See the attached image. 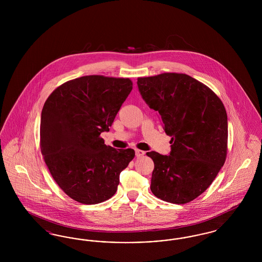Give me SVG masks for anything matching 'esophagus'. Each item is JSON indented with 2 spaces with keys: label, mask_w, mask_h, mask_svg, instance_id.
<instances>
[{
  "label": "esophagus",
  "mask_w": 262,
  "mask_h": 262,
  "mask_svg": "<svg viewBox=\"0 0 262 262\" xmlns=\"http://www.w3.org/2000/svg\"><path fill=\"white\" fill-rule=\"evenodd\" d=\"M144 154H145L144 151H142V150L140 149H136V156H137V157H141V156H143Z\"/></svg>",
  "instance_id": "esophagus-1"
}]
</instances>
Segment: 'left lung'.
Here are the masks:
<instances>
[{
  "mask_svg": "<svg viewBox=\"0 0 262 262\" xmlns=\"http://www.w3.org/2000/svg\"><path fill=\"white\" fill-rule=\"evenodd\" d=\"M137 86L172 137L170 155L146 153L154 162L151 191L171 203L192 201L209 187L226 161L224 104L210 88L186 74L138 77Z\"/></svg>",
  "mask_w": 262,
  "mask_h": 262,
  "instance_id": "8db88e82",
  "label": "left lung"
}]
</instances>
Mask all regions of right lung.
Returning a JSON list of instances; mask_svg holds the SVG:
<instances>
[{"label":"right lung","mask_w":262,"mask_h":262,"mask_svg":"<svg viewBox=\"0 0 262 262\" xmlns=\"http://www.w3.org/2000/svg\"><path fill=\"white\" fill-rule=\"evenodd\" d=\"M132 89L129 78L85 75L58 86L43 106L41 153L57 185L79 203L111 199L135 158V150L115 149L100 137Z\"/></svg>","instance_id":"obj_1"}]
</instances>
